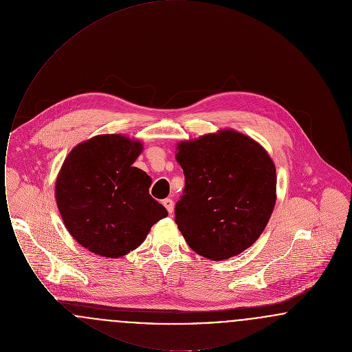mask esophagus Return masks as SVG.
<instances>
[{
	"mask_svg": "<svg viewBox=\"0 0 352 352\" xmlns=\"http://www.w3.org/2000/svg\"><path fill=\"white\" fill-rule=\"evenodd\" d=\"M162 203L166 207L168 214H173V211H174V201H171V199H165Z\"/></svg>",
	"mask_w": 352,
	"mask_h": 352,
	"instance_id": "1",
	"label": "esophagus"
}]
</instances>
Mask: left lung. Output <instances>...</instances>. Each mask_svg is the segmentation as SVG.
Segmentation results:
<instances>
[{"instance_id": "left-lung-1", "label": "left lung", "mask_w": 352, "mask_h": 352, "mask_svg": "<svg viewBox=\"0 0 352 352\" xmlns=\"http://www.w3.org/2000/svg\"><path fill=\"white\" fill-rule=\"evenodd\" d=\"M184 195L175 223L190 248L214 261L250 248L276 204V166L257 141L234 129L181 141Z\"/></svg>"}]
</instances>
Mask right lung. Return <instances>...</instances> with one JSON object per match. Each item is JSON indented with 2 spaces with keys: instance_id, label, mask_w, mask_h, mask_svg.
<instances>
[{
  "instance_id": "1",
  "label": "right lung",
  "mask_w": 352,
  "mask_h": 352,
  "mask_svg": "<svg viewBox=\"0 0 352 352\" xmlns=\"http://www.w3.org/2000/svg\"><path fill=\"white\" fill-rule=\"evenodd\" d=\"M142 142L100 134L68 153L55 199L69 234L88 251L118 258L140 247L166 208L149 194L151 178L134 161Z\"/></svg>"
}]
</instances>
